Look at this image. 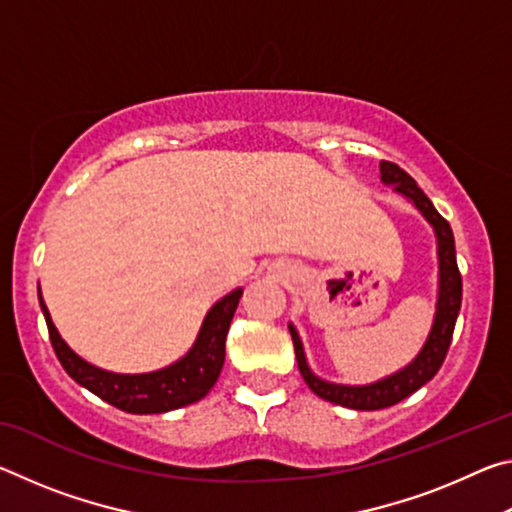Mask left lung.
<instances>
[{
    "instance_id": "1",
    "label": "left lung",
    "mask_w": 512,
    "mask_h": 512,
    "mask_svg": "<svg viewBox=\"0 0 512 512\" xmlns=\"http://www.w3.org/2000/svg\"><path fill=\"white\" fill-rule=\"evenodd\" d=\"M381 183L393 185L397 194H402L406 201L415 205L424 219L431 223L433 232H436V244H438V300H436V316H433L431 332L427 336V343L422 345L409 366L397 370L395 375L384 377L375 381V384L366 386H345V384H332V381H325L316 377L311 372L305 348H302V341L296 332V327L289 325L293 348H296V359L300 375L305 379V384L323 400L348 406L354 411H379L386 409V406H393L402 402L404 397L422 388L427 381L433 379V375L443 366L447 357L449 343H452V334L456 327L458 311H461V300H463V280L461 273H458L456 264V248H454V232L449 228V223L438 214L436 207L422 192L418 183L406 173L404 169L397 167L393 162H381Z\"/></svg>"
}]
</instances>
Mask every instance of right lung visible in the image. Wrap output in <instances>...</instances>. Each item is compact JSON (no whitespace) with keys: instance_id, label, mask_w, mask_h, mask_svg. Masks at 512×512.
Returning <instances> with one entry per match:
<instances>
[{"instance_id":"obj_1","label":"right lung","mask_w":512,"mask_h":512,"mask_svg":"<svg viewBox=\"0 0 512 512\" xmlns=\"http://www.w3.org/2000/svg\"><path fill=\"white\" fill-rule=\"evenodd\" d=\"M241 293H244V289H235L207 311L196 343L183 359L162 370L142 372V375H119V372H108L81 359L60 339L40 291L38 300L47 320L51 345H54L56 357L67 375L76 384L101 397L103 402L117 406L126 413L146 415L167 413L180 409V406L194 404L212 391V386L221 375L225 361V336H228Z\"/></svg>"}]
</instances>
